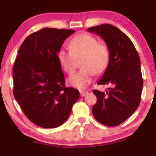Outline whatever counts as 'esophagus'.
I'll return each mask as SVG.
<instances>
[{
  "mask_svg": "<svg viewBox=\"0 0 156 156\" xmlns=\"http://www.w3.org/2000/svg\"><path fill=\"white\" fill-rule=\"evenodd\" d=\"M80 96H86L87 94H88V91H80Z\"/></svg>",
  "mask_w": 156,
  "mask_h": 156,
  "instance_id": "34e87169",
  "label": "esophagus"
}]
</instances>
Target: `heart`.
I'll return each mask as SVG.
<instances>
[{"mask_svg": "<svg viewBox=\"0 0 156 156\" xmlns=\"http://www.w3.org/2000/svg\"><path fill=\"white\" fill-rule=\"evenodd\" d=\"M69 51L64 49L58 52L60 67L68 74L76 69V60H80L81 69L68 79L71 86L84 89L93 80L95 73L101 74L109 62L110 54L106 44L98 42L96 37L87 33L78 34L69 43Z\"/></svg>", "mask_w": 156, "mask_h": 156, "instance_id": "b5f03b06", "label": "heart"}]
</instances>
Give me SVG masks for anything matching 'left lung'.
I'll use <instances>...</instances> for the list:
<instances>
[{"instance_id":"left-lung-1","label":"left lung","mask_w":156,"mask_h":156,"mask_svg":"<svg viewBox=\"0 0 156 156\" xmlns=\"http://www.w3.org/2000/svg\"><path fill=\"white\" fill-rule=\"evenodd\" d=\"M101 36L109 49V62L98 84H111L106 93L94 90L97 98L92 113L98 122L115 126L128 119L138 107L143 87L140 60L130 38L115 26L89 28Z\"/></svg>"}]
</instances>
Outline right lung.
Instances as JSON below:
<instances>
[{
    "label": "right lung",
    "mask_w": 156,
    "mask_h": 156,
    "mask_svg": "<svg viewBox=\"0 0 156 156\" xmlns=\"http://www.w3.org/2000/svg\"><path fill=\"white\" fill-rule=\"evenodd\" d=\"M72 30L44 28L21 44L13 68L14 96L29 120L43 128L62 125L78 100L77 89L65 87L58 52Z\"/></svg>",
    "instance_id": "right-lung-1"
}]
</instances>
